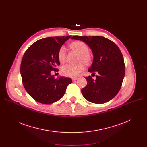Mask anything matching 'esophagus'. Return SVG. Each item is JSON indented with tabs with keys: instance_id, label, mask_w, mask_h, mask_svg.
Segmentation results:
<instances>
[{
	"instance_id": "esophagus-1",
	"label": "esophagus",
	"mask_w": 147,
	"mask_h": 147,
	"mask_svg": "<svg viewBox=\"0 0 147 147\" xmlns=\"http://www.w3.org/2000/svg\"><path fill=\"white\" fill-rule=\"evenodd\" d=\"M78 79V78H73V79H72V80H73V81H76V80H77Z\"/></svg>"
}]
</instances>
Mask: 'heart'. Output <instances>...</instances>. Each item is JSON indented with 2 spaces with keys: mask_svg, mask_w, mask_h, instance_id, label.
Listing matches in <instances>:
<instances>
[{
  "mask_svg": "<svg viewBox=\"0 0 147 147\" xmlns=\"http://www.w3.org/2000/svg\"><path fill=\"white\" fill-rule=\"evenodd\" d=\"M71 49L79 54V61L85 64H89L92 61V56L89 52L88 46L82 41H76L69 44ZM58 58L61 63H63L66 58V50L64 46H61L58 52ZM84 69L82 64H68L61 68V74L68 78H76Z\"/></svg>",
  "mask_w": 147,
  "mask_h": 147,
  "instance_id": "heart-1",
  "label": "heart"
}]
</instances>
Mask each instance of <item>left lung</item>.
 I'll return each instance as SVG.
<instances>
[{"instance_id":"left-lung-1","label":"left lung","mask_w":147,"mask_h":147,"mask_svg":"<svg viewBox=\"0 0 147 147\" xmlns=\"http://www.w3.org/2000/svg\"><path fill=\"white\" fill-rule=\"evenodd\" d=\"M72 39L86 43L93 53L94 59L88 71L97 73L94 80L85 78L87 85L81 91L87 101L95 104L109 102L119 92L125 74L124 59L119 48L102 36H75Z\"/></svg>"}]
</instances>
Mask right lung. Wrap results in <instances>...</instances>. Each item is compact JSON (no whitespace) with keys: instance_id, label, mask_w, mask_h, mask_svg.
Instances as JSON below:
<instances>
[{"instance_id":"right-lung-1","label":"right lung","mask_w":147,"mask_h":147,"mask_svg":"<svg viewBox=\"0 0 147 147\" xmlns=\"http://www.w3.org/2000/svg\"><path fill=\"white\" fill-rule=\"evenodd\" d=\"M71 37L42 38L31 45L23 55L20 67L23 85L37 102L50 104L58 101L72 83L70 78L55 79L51 74V71L58 70V51Z\"/></svg>"}]
</instances>
